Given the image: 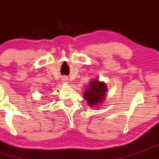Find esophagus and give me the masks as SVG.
<instances>
[{"mask_svg": "<svg viewBox=\"0 0 159 159\" xmlns=\"http://www.w3.org/2000/svg\"><path fill=\"white\" fill-rule=\"evenodd\" d=\"M61 82L63 83H65V84H67V83H69L68 77H67V76H63V77L61 78Z\"/></svg>", "mask_w": 159, "mask_h": 159, "instance_id": "34e87169", "label": "esophagus"}]
</instances>
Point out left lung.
<instances>
[{
    "label": "left lung",
    "instance_id": "8db88e82",
    "mask_svg": "<svg viewBox=\"0 0 159 159\" xmlns=\"http://www.w3.org/2000/svg\"><path fill=\"white\" fill-rule=\"evenodd\" d=\"M107 86L105 82L100 81L98 78L91 80L83 93V98L91 107H97L102 106L106 99Z\"/></svg>",
    "mask_w": 159,
    "mask_h": 159
}]
</instances>
